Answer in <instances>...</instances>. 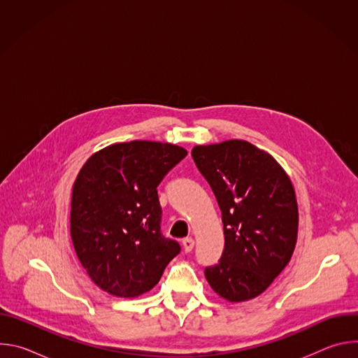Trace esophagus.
Segmentation results:
<instances>
[{
	"label": "esophagus",
	"mask_w": 358,
	"mask_h": 358,
	"mask_svg": "<svg viewBox=\"0 0 358 358\" xmlns=\"http://www.w3.org/2000/svg\"><path fill=\"white\" fill-rule=\"evenodd\" d=\"M182 248H184V250H185L187 253L191 252L192 248H194V239H192V238H184V239H182Z\"/></svg>",
	"instance_id": "34e87169"
}]
</instances>
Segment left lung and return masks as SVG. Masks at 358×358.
I'll use <instances>...</instances> for the list:
<instances>
[{"label": "left lung", "instance_id": "left-lung-1", "mask_svg": "<svg viewBox=\"0 0 358 358\" xmlns=\"http://www.w3.org/2000/svg\"><path fill=\"white\" fill-rule=\"evenodd\" d=\"M191 156L222 215L225 245L206 268L210 286L229 301L265 292L289 264L297 238L293 185L276 160L245 140L195 145Z\"/></svg>", "mask_w": 358, "mask_h": 358}]
</instances>
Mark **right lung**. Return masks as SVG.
I'll return each instance as SVG.
<instances>
[{
    "mask_svg": "<svg viewBox=\"0 0 358 358\" xmlns=\"http://www.w3.org/2000/svg\"><path fill=\"white\" fill-rule=\"evenodd\" d=\"M182 147L129 141L100 150L73 184L71 236L82 266L105 292L136 297L155 287L181 250L162 234L157 187Z\"/></svg>",
    "mask_w": 358,
    "mask_h": 358,
    "instance_id": "add662e5",
    "label": "right lung"
}]
</instances>
